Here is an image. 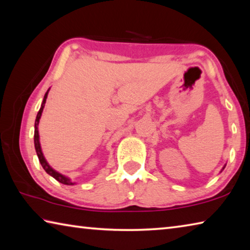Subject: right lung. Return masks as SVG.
Here are the masks:
<instances>
[{"instance_id": "right-lung-1", "label": "right lung", "mask_w": 250, "mask_h": 250, "mask_svg": "<svg viewBox=\"0 0 250 250\" xmlns=\"http://www.w3.org/2000/svg\"><path fill=\"white\" fill-rule=\"evenodd\" d=\"M47 94H48V90L47 92H46L45 96H44V99H43V103H42V105H41V109L39 113H37L36 116V120H35V132H34V145H35V149H36V153H37V156H39V160L40 162L42 164V167H43L44 170L48 173L49 175H52L55 180H57L58 182H61V183L62 184H66V185H73V183H71L69 179H67L66 176L59 174L58 172H56L55 170H53L52 167H50L48 166V163L46 162V160L44 158L43 153H42V149H41V145H40V137H39V130H37V125H39V122H40V119H41V116H42V112H43V108L45 105V103H46V98H47Z\"/></svg>"}]
</instances>
